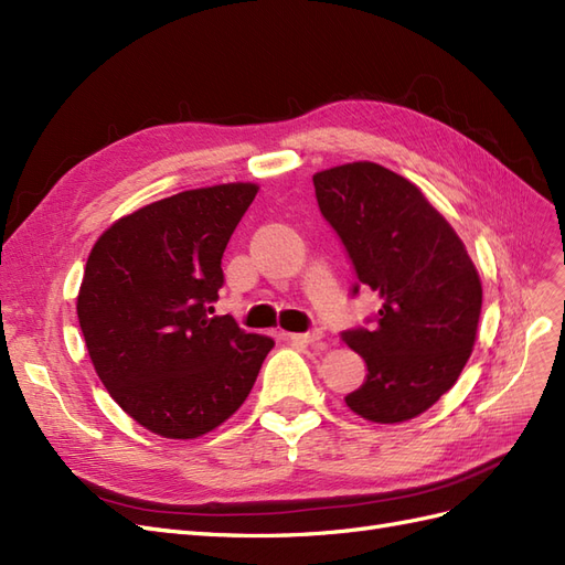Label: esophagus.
Segmentation results:
<instances>
[{
    "mask_svg": "<svg viewBox=\"0 0 565 565\" xmlns=\"http://www.w3.org/2000/svg\"><path fill=\"white\" fill-rule=\"evenodd\" d=\"M288 339H291L294 343H300V345H308V343H317L322 339V331L320 329H310V331H302V334H288Z\"/></svg>",
    "mask_w": 565,
    "mask_h": 565,
    "instance_id": "esophagus-1",
    "label": "esophagus"
}]
</instances>
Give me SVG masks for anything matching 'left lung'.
<instances>
[{
  "label": "left lung",
  "mask_w": 565,
  "mask_h": 565,
  "mask_svg": "<svg viewBox=\"0 0 565 565\" xmlns=\"http://www.w3.org/2000/svg\"><path fill=\"white\" fill-rule=\"evenodd\" d=\"M317 205L337 231L360 286L380 296L367 327L341 331L367 374L345 406L372 423L411 420L466 367L482 310V284L456 231L408 179L374 162L312 177Z\"/></svg>",
  "instance_id": "left-lung-1"
}]
</instances>
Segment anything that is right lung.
I'll use <instances>...</instances> for the list:
<instances>
[{
	"label": "right lung",
	"mask_w": 565,
	"mask_h": 565,
	"mask_svg": "<svg viewBox=\"0 0 565 565\" xmlns=\"http://www.w3.org/2000/svg\"><path fill=\"white\" fill-rule=\"evenodd\" d=\"M257 185L164 198L97 238L78 322L97 377L136 423L167 439L220 427L248 398L274 341L212 315L222 255Z\"/></svg>",
	"instance_id": "1"
}]
</instances>
